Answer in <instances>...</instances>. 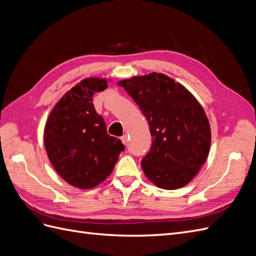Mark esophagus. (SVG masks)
Segmentation results:
<instances>
[{
	"mask_svg": "<svg viewBox=\"0 0 256 256\" xmlns=\"http://www.w3.org/2000/svg\"><path fill=\"white\" fill-rule=\"evenodd\" d=\"M120 140H122V142L124 143V144H127L128 143V136H126V134H124L122 138H120Z\"/></svg>",
	"mask_w": 256,
	"mask_h": 256,
	"instance_id": "obj_1",
	"label": "esophagus"
}]
</instances>
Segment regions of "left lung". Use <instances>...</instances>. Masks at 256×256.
Returning a JSON list of instances; mask_svg holds the SVG:
<instances>
[{"instance_id":"left-lung-1","label":"left lung","mask_w":256,"mask_h":256,"mask_svg":"<svg viewBox=\"0 0 256 256\" xmlns=\"http://www.w3.org/2000/svg\"><path fill=\"white\" fill-rule=\"evenodd\" d=\"M148 122L152 147L142 168L159 188L174 190L192 180L207 159L210 126L198 100L180 83L152 72L118 83Z\"/></svg>"}]
</instances>
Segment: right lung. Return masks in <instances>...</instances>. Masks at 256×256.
<instances>
[{
    "label": "right lung",
    "mask_w": 256,
    "mask_h": 256,
    "mask_svg": "<svg viewBox=\"0 0 256 256\" xmlns=\"http://www.w3.org/2000/svg\"><path fill=\"white\" fill-rule=\"evenodd\" d=\"M108 88L104 79H84L60 98L44 127V146L56 172L80 189H90L109 176L125 150L106 132L92 97Z\"/></svg>",
    "instance_id": "right-lung-1"
}]
</instances>
